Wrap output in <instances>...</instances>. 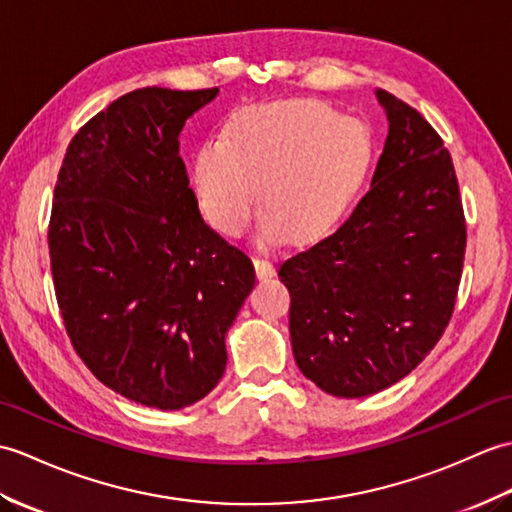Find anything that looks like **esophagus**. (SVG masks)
<instances>
[{
	"mask_svg": "<svg viewBox=\"0 0 512 512\" xmlns=\"http://www.w3.org/2000/svg\"><path fill=\"white\" fill-rule=\"evenodd\" d=\"M254 267H256V276H258V278H271V276L276 274L274 263H271V260H267V258L256 256V258H254Z\"/></svg>",
	"mask_w": 512,
	"mask_h": 512,
	"instance_id": "esophagus-1",
	"label": "esophagus"
}]
</instances>
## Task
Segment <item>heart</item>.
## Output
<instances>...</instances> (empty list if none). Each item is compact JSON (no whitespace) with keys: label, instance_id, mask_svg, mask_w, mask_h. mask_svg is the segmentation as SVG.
<instances>
[{"label":"heart","instance_id":"heart-1","mask_svg":"<svg viewBox=\"0 0 512 512\" xmlns=\"http://www.w3.org/2000/svg\"><path fill=\"white\" fill-rule=\"evenodd\" d=\"M370 140L359 122L320 102L245 109L223 138L201 142L192 157V190L214 230L238 236L260 206L265 236L306 243L333 230L370 166Z\"/></svg>","mask_w":512,"mask_h":512}]
</instances>
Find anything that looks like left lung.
<instances>
[{"label": "left lung", "instance_id": "1", "mask_svg": "<svg viewBox=\"0 0 512 512\" xmlns=\"http://www.w3.org/2000/svg\"><path fill=\"white\" fill-rule=\"evenodd\" d=\"M390 131L372 186L322 241L287 258L293 357L344 399L390 388L445 333L458 298L467 221L436 129L379 89Z\"/></svg>", "mask_w": 512, "mask_h": 512}]
</instances>
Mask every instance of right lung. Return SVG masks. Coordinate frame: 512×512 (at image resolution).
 <instances>
[{
	"instance_id": "obj_1",
	"label": "right lung",
	"mask_w": 512,
	"mask_h": 512,
	"mask_svg": "<svg viewBox=\"0 0 512 512\" xmlns=\"http://www.w3.org/2000/svg\"><path fill=\"white\" fill-rule=\"evenodd\" d=\"M219 89L142 87L76 131L54 186L50 267L67 337L94 377L157 410L223 377L225 333L254 289L241 249L201 219L179 133Z\"/></svg>"
}]
</instances>
